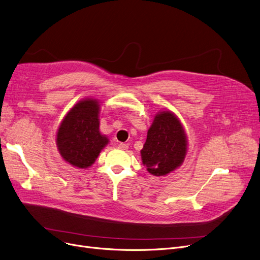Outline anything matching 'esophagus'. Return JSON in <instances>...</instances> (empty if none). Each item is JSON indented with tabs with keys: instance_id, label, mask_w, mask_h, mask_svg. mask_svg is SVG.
<instances>
[{
	"instance_id": "1",
	"label": "esophagus",
	"mask_w": 260,
	"mask_h": 260,
	"mask_svg": "<svg viewBox=\"0 0 260 260\" xmlns=\"http://www.w3.org/2000/svg\"><path fill=\"white\" fill-rule=\"evenodd\" d=\"M118 147H119L120 149H123V151H125V149H127V148H128V144H125V143H120V144L118 145Z\"/></svg>"
}]
</instances>
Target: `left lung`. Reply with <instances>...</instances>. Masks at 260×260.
<instances>
[{
  "mask_svg": "<svg viewBox=\"0 0 260 260\" xmlns=\"http://www.w3.org/2000/svg\"><path fill=\"white\" fill-rule=\"evenodd\" d=\"M187 149V136L180 119L169 109L157 113L140 151L147 172L154 176L174 172L184 162Z\"/></svg>",
  "mask_w": 260,
  "mask_h": 260,
  "instance_id": "left-lung-1",
  "label": "left lung"
}]
</instances>
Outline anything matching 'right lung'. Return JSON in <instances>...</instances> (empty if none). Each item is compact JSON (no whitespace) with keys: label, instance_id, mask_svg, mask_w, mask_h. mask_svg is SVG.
Returning a JSON list of instances; mask_svg holds the SVG:
<instances>
[{"label":"right lung","instance_id":"obj_1","mask_svg":"<svg viewBox=\"0 0 260 260\" xmlns=\"http://www.w3.org/2000/svg\"><path fill=\"white\" fill-rule=\"evenodd\" d=\"M100 102L86 97L64 116L57 129L56 144L62 159L78 169L91 167L109 143L100 132Z\"/></svg>","mask_w":260,"mask_h":260}]
</instances>
